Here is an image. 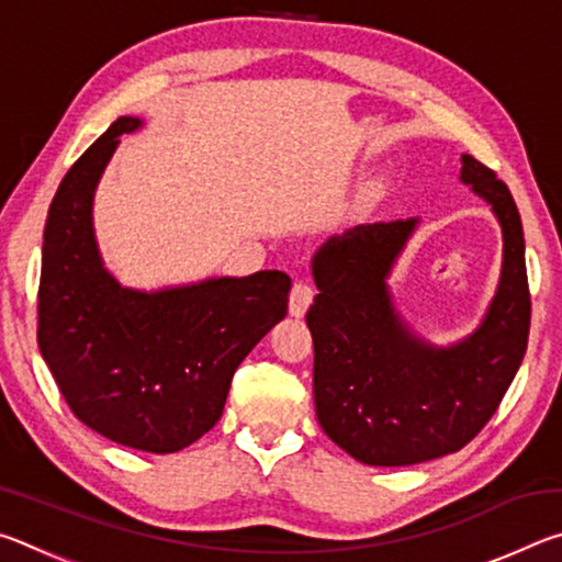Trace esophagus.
<instances>
[{
  "label": "esophagus",
  "instance_id": "34e87169",
  "mask_svg": "<svg viewBox=\"0 0 562 562\" xmlns=\"http://www.w3.org/2000/svg\"><path fill=\"white\" fill-rule=\"evenodd\" d=\"M315 300V288L310 282H294L292 292H290V315L292 317H304V312Z\"/></svg>",
  "mask_w": 562,
  "mask_h": 562
}]
</instances>
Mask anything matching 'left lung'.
<instances>
[{
  "mask_svg": "<svg viewBox=\"0 0 562 562\" xmlns=\"http://www.w3.org/2000/svg\"><path fill=\"white\" fill-rule=\"evenodd\" d=\"M461 160V180L501 223L503 268L486 317L459 345L418 339L386 288L418 217L357 225L329 237L312 260L317 418L361 463L412 465L463 449L496 414L526 355L530 292L518 207L488 166Z\"/></svg>",
  "mask_w": 562,
  "mask_h": 562,
  "instance_id": "1",
  "label": "left lung"
}]
</instances>
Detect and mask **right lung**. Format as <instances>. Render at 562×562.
<instances>
[{
    "mask_svg": "<svg viewBox=\"0 0 562 562\" xmlns=\"http://www.w3.org/2000/svg\"><path fill=\"white\" fill-rule=\"evenodd\" d=\"M140 123L113 121L56 190L36 339L79 422L128 449L173 453L221 418L235 369L288 315L292 280L262 270L156 292L121 288L103 268L91 207L119 136Z\"/></svg>",
    "mask_w": 562,
    "mask_h": 562,
    "instance_id": "add662e5",
    "label": "right lung"
}]
</instances>
